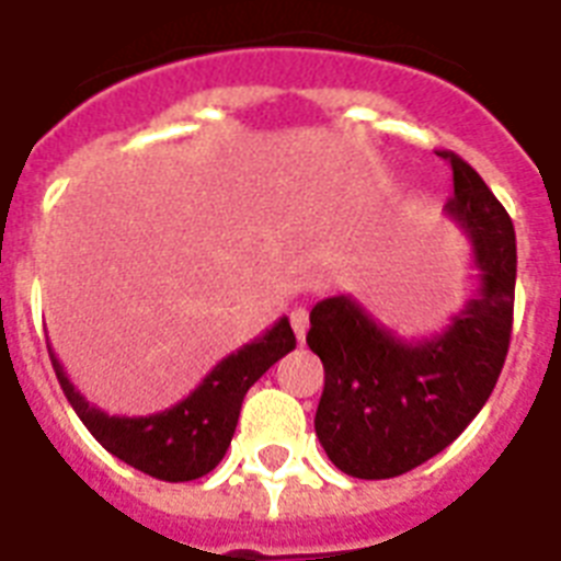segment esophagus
<instances>
[{"label":"esophagus","instance_id":"obj_1","mask_svg":"<svg viewBox=\"0 0 561 561\" xmlns=\"http://www.w3.org/2000/svg\"><path fill=\"white\" fill-rule=\"evenodd\" d=\"M290 325H294V334H297V341H306L308 332V311L302 306L290 308Z\"/></svg>","mask_w":561,"mask_h":561}]
</instances>
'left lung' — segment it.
Masks as SVG:
<instances>
[{
  "label": "left lung",
  "instance_id": "left-lung-1",
  "mask_svg": "<svg viewBox=\"0 0 561 561\" xmlns=\"http://www.w3.org/2000/svg\"><path fill=\"white\" fill-rule=\"evenodd\" d=\"M436 153L451 162L445 215L469 236L478 294L425 341H401L346 294L311 308L306 343L325 369L317 436L329 460L360 480L399 478L448 448L492 396L510 350L513 220L469 162Z\"/></svg>",
  "mask_w": 561,
  "mask_h": 561
}]
</instances>
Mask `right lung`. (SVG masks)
Instances as JSON below:
<instances>
[{
  "instance_id": "add662e5",
  "label": "right lung",
  "mask_w": 561,
  "mask_h": 561,
  "mask_svg": "<svg viewBox=\"0 0 561 561\" xmlns=\"http://www.w3.org/2000/svg\"><path fill=\"white\" fill-rule=\"evenodd\" d=\"M294 346V329L282 317L262 337L220 360L186 399L151 416H110L75 390L51 350L48 358L75 413L113 457L157 480L183 483L209 474L224 460L247 390Z\"/></svg>"
}]
</instances>
